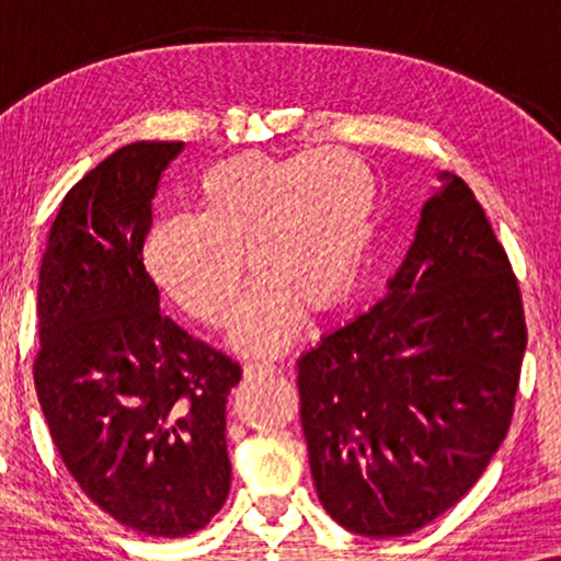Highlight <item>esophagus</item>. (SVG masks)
<instances>
[{"instance_id": "esophagus-1", "label": "esophagus", "mask_w": 561, "mask_h": 561, "mask_svg": "<svg viewBox=\"0 0 561 561\" xmlns=\"http://www.w3.org/2000/svg\"><path fill=\"white\" fill-rule=\"evenodd\" d=\"M278 373V367L273 363H250L244 365V378L248 380H255V378H265V375H273Z\"/></svg>"}]
</instances>
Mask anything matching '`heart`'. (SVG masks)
<instances>
[{"label": "heart", "instance_id": "heart-1", "mask_svg": "<svg viewBox=\"0 0 561 561\" xmlns=\"http://www.w3.org/2000/svg\"><path fill=\"white\" fill-rule=\"evenodd\" d=\"M194 198L196 217L156 221L145 263L191 319L227 329L248 257L257 286L232 332L234 350L278 355L301 336L309 313L350 304L378 209V181L355 152L244 150L206 168Z\"/></svg>", "mask_w": 561, "mask_h": 561}]
</instances>
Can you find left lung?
<instances>
[{
	"instance_id": "obj_1",
	"label": "left lung",
	"mask_w": 561,
	"mask_h": 561,
	"mask_svg": "<svg viewBox=\"0 0 561 561\" xmlns=\"http://www.w3.org/2000/svg\"><path fill=\"white\" fill-rule=\"evenodd\" d=\"M388 294L298 359L319 501L370 539L462 501L511 426L526 321L470 186L439 173Z\"/></svg>"
}]
</instances>
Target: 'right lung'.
<instances>
[{"label": "right lung", "mask_w": 561, "mask_h": 561, "mask_svg": "<svg viewBox=\"0 0 561 561\" xmlns=\"http://www.w3.org/2000/svg\"><path fill=\"white\" fill-rule=\"evenodd\" d=\"M183 142H133L68 191L37 283L35 390L83 493L145 536L194 534L225 505L227 396L240 365L160 311L145 271L152 198Z\"/></svg>", "instance_id": "obj_1"}]
</instances>
